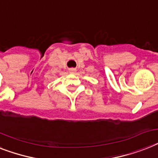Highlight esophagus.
<instances>
[{
  "label": "esophagus",
  "mask_w": 158,
  "mask_h": 158,
  "mask_svg": "<svg viewBox=\"0 0 158 158\" xmlns=\"http://www.w3.org/2000/svg\"><path fill=\"white\" fill-rule=\"evenodd\" d=\"M69 71H70V73H71V74H75V73L76 72V69H75V68H70V70H69Z\"/></svg>",
  "instance_id": "esophagus-1"
}]
</instances>
